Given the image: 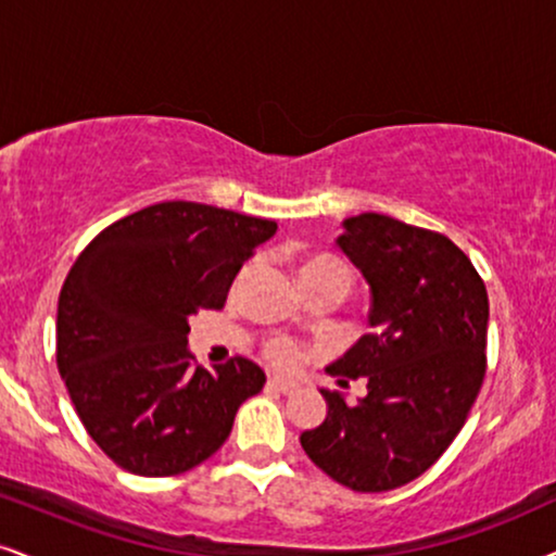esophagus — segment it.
<instances>
[{
    "label": "esophagus",
    "mask_w": 556,
    "mask_h": 556,
    "mask_svg": "<svg viewBox=\"0 0 556 556\" xmlns=\"http://www.w3.org/2000/svg\"><path fill=\"white\" fill-rule=\"evenodd\" d=\"M273 389H276V392H280V394H293L299 389V383L296 381H289V379H280V376H273L270 381Z\"/></svg>",
    "instance_id": "obj_1"
}]
</instances>
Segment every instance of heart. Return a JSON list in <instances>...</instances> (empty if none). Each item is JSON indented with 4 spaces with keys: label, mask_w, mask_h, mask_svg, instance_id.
<instances>
[{
    "label": "heart",
    "mask_w": 556,
    "mask_h": 556,
    "mask_svg": "<svg viewBox=\"0 0 556 556\" xmlns=\"http://www.w3.org/2000/svg\"><path fill=\"white\" fill-rule=\"evenodd\" d=\"M299 278L301 283H312V280H321V278H334L340 280V283L351 286V270H348L340 260L327 257V255L306 257L304 263L299 265ZM267 358L278 363V366L291 368L301 361V351L291 340H273L270 345H267Z\"/></svg>",
    "instance_id": "b5f03b06"
}]
</instances>
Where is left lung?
<instances>
[{"instance_id":"8db88e82","label":"left lung","mask_w":556,"mask_h":556,"mask_svg":"<svg viewBox=\"0 0 556 556\" xmlns=\"http://www.w3.org/2000/svg\"><path fill=\"white\" fill-rule=\"evenodd\" d=\"M342 229L338 247L371 289L374 330L327 374L366 379L368 394L348 404L319 389L327 417L301 448L334 482L387 492L433 467L467 422L488 368L490 301L471 260L438 231L383 214Z\"/></svg>"}]
</instances>
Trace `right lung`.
<instances>
[{
    "mask_svg": "<svg viewBox=\"0 0 556 556\" xmlns=\"http://www.w3.org/2000/svg\"><path fill=\"white\" fill-rule=\"evenodd\" d=\"M278 224L167 201L102 229L59 296L56 363L92 441L118 467L173 477L214 456L239 404L265 383L257 363L205 371L188 319L222 309L239 267Z\"/></svg>",
    "mask_w": 556,
    "mask_h": 556,
    "instance_id": "right-lung-1",
    "label": "right lung"
}]
</instances>
